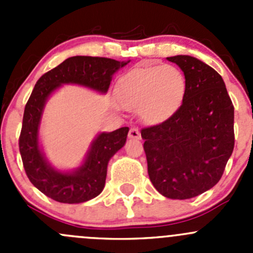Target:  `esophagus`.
Returning <instances> with one entry per match:
<instances>
[{
    "label": "esophagus",
    "mask_w": 253,
    "mask_h": 253,
    "mask_svg": "<svg viewBox=\"0 0 253 253\" xmlns=\"http://www.w3.org/2000/svg\"><path fill=\"white\" fill-rule=\"evenodd\" d=\"M128 137L132 139H141V132L136 127H132L128 132Z\"/></svg>",
    "instance_id": "34e87169"
}]
</instances>
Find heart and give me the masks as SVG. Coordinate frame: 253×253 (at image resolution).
Returning a JSON list of instances; mask_svg holds the SVG:
<instances>
[{"instance_id":"heart-1","label":"heart","mask_w":253,"mask_h":253,"mask_svg":"<svg viewBox=\"0 0 253 253\" xmlns=\"http://www.w3.org/2000/svg\"><path fill=\"white\" fill-rule=\"evenodd\" d=\"M186 93V78L171 65L142 66L119 83V99L127 109H138L147 124L164 122L180 108Z\"/></svg>"}]
</instances>
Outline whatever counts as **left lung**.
<instances>
[{
    "mask_svg": "<svg viewBox=\"0 0 253 253\" xmlns=\"http://www.w3.org/2000/svg\"><path fill=\"white\" fill-rule=\"evenodd\" d=\"M183 72L182 105L143 128L148 175L164 197L188 200L218 183L234 150V105L221 76L188 55L168 57Z\"/></svg>",
    "mask_w": 253,
    "mask_h": 253,
    "instance_id": "obj_1",
    "label": "left lung"
}]
</instances>
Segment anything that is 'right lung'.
Instances as JSON below:
<instances>
[{
	"label": "right lung",
	"mask_w": 253,
	"mask_h": 253,
	"mask_svg": "<svg viewBox=\"0 0 253 253\" xmlns=\"http://www.w3.org/2000/svg\"><path fill=\"white\" fill-rule=\"evenodd\" d=\"M128 62L73 56L42 75L35 84L23 115L19 152L30 182L53 201L73 205L100 195L105 186L109 160L126 143L128 127L99 133L77 169L62 171L47 162L39 143V128L47 99L63 84H78L105 94L114 73Z\"/></svg>",
	"instance_id": "1"
}]
</instances>
